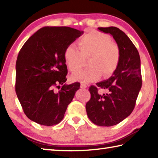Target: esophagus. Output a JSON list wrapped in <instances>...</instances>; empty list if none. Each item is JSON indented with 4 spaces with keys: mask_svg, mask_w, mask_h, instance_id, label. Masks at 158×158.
I'll return each instance as SVG.
<instances>
[{
    "mask_svg": "<svg viewBox=\"0 0 158 158\" xmlns=\"http://www.w3.org/2000/svg\"><path fill=\"white\" fill-rule=\"evenodd\" d=\"M80 87H81V89H86V88H87V85H86V84H81V86H80Z\"/></svg>",
    "mask_w": 158,
    "mask_h": 158,
    "instance_id": "esophagus-1",
    "label": "esophagus"
}]
</instances>
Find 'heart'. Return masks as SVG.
<instances>
[{
  "instance_id": "heart-1",
  "label": "heart",
  "mask_w": 158,
  "mask_h": 158,
  "mask_svg": "<svg viewBox=\"0 0 158 158\" xmlns=\"http://www.w3.org/2000/svg\"><path fill=\"white\" fill-rule=\"evenodd\" d=\"M79 50L74 44H69L64 52L67 67L72 73L79 71L88 59L90 66L85 70L75 73L72 80L89 83L114 73L120 59L121 51L118 44L111 41V37L99 31H91L83 36L79 42Z\"/></svg>"
}]
</instances>
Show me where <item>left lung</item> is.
<instances>
[{"label": "left lung", "mask_w": 158, "mask_h": 158, "mask_svg": "<svg viewBox=\"0 0 158 158\" xmlns=\"http://www.w3.org/2000/svg\"><path fill=\"white\" fill-rule=\"evenodd\" d=\"M98 30L113 36L120 48L121 59L107 80L89 88L91 98L85 105V109L93 123L109 127L123 121L135 108L142 84L141 60L137 48L124 32L114 26L98 28ZM98 87L108 93L100 94Z\"/></svg>", "instance_id": "obj_1"}]
</instances>
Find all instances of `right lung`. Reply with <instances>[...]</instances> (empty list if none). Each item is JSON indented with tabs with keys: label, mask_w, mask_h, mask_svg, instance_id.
<instances>
[{
	"label": "right lung",
	"mask_w": 158,
	"mask_h": 158,
	"mask_svg": "<svg viewBox=\"0 0 158 158\" xmlns=\"http://www.w3.org/2000/svg\"><path fill=\"white\" fill-rule=\"evenodd\" d=\"M83 33L66 26H45L21 49L16 62L15 90L23 111L31 121L52 126L65 116L80 84H64L68 74L64 52ZM55 87L60 90L55 92Z\"/></svg>",
	"instance_id": "obj_1"
}]
</instances>
